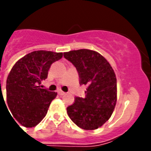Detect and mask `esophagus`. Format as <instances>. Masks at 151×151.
I'll return each mask as SVG.
<instances>
[{
	"label": "esophagus",
	"instance_id": "34e87169",
	"mask_svg": "<svg viewBox=\"0 0 151 151\" xmlns=\"http://www.w3.org/2000/svg\"><path fill=\"white\" fill-rule=\"evenodd\" d=\"M58 94L60 95V96H63V95L66 94V92H63L62 90H59V91H58Z\"/></svg>",
	"mask_w": 151,
	"mask_h": 151
}]
</instances>
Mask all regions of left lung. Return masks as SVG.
<instances>
[{"label": "left lung", "mask_w": 151, "mask_h": 151, "mask_svg": "<svg viewBox=\"0 0 151 151\" xmlns=\"http://www.w3.org/2000/svg\"><path fill=\"white\" fill-rule=\"evenodd\" d=\"M63 56L75 66L80 85H87L85 97L76 96L66 108L67 114L78 127L96 129L107 122L117 101V79L107 60L88 49L64 52Z\"/></svg>", "instance_id": "obj_1"}]
</instances>
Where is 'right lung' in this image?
<instances>
[{"mask_svg":"<svg viewBox=\"0 0 151 151\" xmlns=\"http://www.w3.org/2000/svg\"><path fill=\"white\" fill-rule=\"evenodd\" d=\"M62 57V52L35 51L20 59L11 70L6 85L7 103L23 126H36L45 117L57 93L41 88L40 85L48 77L51 65Z\"/></svg>","mask_w":151,"mask_h":151,"instance_id":"right-lung-1","label":"right lung"}]
</instances>
